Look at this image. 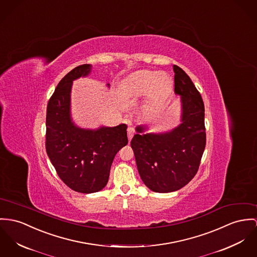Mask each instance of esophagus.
<instances>
[{
  "instance_id": "esophagus-1",
  "label": "esophagus",
  "mask_w": 257,
  "mask_h": 257,
  "mask_svg": "<svg viewBox=\"0 0 257 257\" xmlns=\"http://www.w3.org/2000/svg\"><path fill=\"white\" fill-rule=\"evenodd\" d=\"M134 133H135L134 129H133L132 127H129V128H128V130H127V134H128V140H129V141H131V139L133 138V136H134Z\"/></svg>"
}]
</instances>
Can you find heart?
<instances>
[{
    "label": "heart",
    "mask_w": 257,
    "mask_h": 257,
    "mask_svg": "<svg viewBox=\"0 0 257 257\" xmlns=\"http://www.w3.org/2000/svg\"><path fill=\"white\" fill-rule=\"evenodd\" d=\"M173 82L164 72L143 69L129 75L122 85L125 96L137 99L146 95L145 106L153 110L159 107L171 94Z\"/></svg>",
    "instance_id": "1"
}]
</instances>
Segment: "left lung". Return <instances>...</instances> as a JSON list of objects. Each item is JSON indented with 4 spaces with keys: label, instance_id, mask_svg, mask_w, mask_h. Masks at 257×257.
I'll use <instances>...</instances> for the list:
<instances>
[{
    "label": "left lung",
    "instance_id": "8db88e82",
    "mask_svg": "<svg viewBox=\"0 0 257 257\" xmlns=\"http://www.w3.org/2000/svg\"><path fill=\"white\" fill-rule=\"evenodd\" d=\"M173 70L181 124L168 132L147 134L146 126H137L131 141L141 179L156 193L175 192L195 177L206 143L201 96L181 67L173 65Z\"/></svg>",
    "mask_w": 257,
    "mask_h": 257
}]
</instances>
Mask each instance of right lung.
Listing matches in <instances>:
<instances>
[{"label":"right lung","instance_id":"1","mask_svg":"<svg viewBox=\"0 0 257 257\" xmlns=\"http://www.w3.org/2000/svg\"><path fill=\"white\" fill-rule=\"evenodd\" d=\"M91 70V64H82L60 80L48 102L46 117L48 157L62 182L83 194L105 187L115 155L128 144L126 124L92 130L80 128L72 121V82L88 76Z\"/></svg>","mask_w":257,"mask_h":257}]
</instances>
